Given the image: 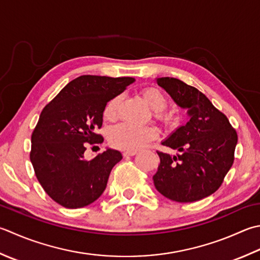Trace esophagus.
<instances>
[{
    "mask_svg": "<svg viewBox=\"0 0 260 260\" xmlns=\"http://www.w3.org/2000/svg\"><path fill=\"white\" fill-rule=\"evenodd\" d=\"M135 154H137V151H125L123 155L125 157H128V156H134Z\"/></svg>",
    "mask_w": 260,
    "mask_h": 260,
    "instance_id": "esophagus-1",
    "label": "esophagus"
}]
</instances>
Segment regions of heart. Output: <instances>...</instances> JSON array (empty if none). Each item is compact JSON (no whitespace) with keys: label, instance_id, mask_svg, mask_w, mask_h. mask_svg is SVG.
I'll list each match as a JSON object with an SVG mask.
<instances>
[{"label":"heart","instance_id":"obj_1","mask_svg":"<svg viewBox=\"0 0 260 260\" xmlns=\"http://www.w3.org/2000/svg\"><path fill=\"white\" fill-rule=\"evenodd\" d=\"M142 96L152 109L155 110V117L164 124H169L171 116L164 111L167 107V98L156 88H146L142 91ZM119 98H113L107 104L104 117L107 120H114L117 116ZM157 131L153 126H139L123 123L115 126L109 132L110 144L119 150L136 151L144 147L151 141L156 139Z\"/></svg>","mask_w":260,"mask_h":260}]
</instances>
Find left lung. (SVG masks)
I'll return each instance as SVG.
<instances>
[{
  "label": "left lung",
  "instance_id": "8db88e82",
  "mask_svg": "<svg viewBox=\"0 0 260 260\" xmlns=\"http://www.w3.org/2000/svg\"><path fill=\"white\" fill-rule=\"evenodd\" d=\"M156 83L178 106L188 109L189 120L162 142L180 154L156 151L160 165L153 176L154 186L175 202L203 200L220 188L232 167L237 132L228 117L194 86L175 78H159Z\"/></svg>",
  "mask_w": 260,
  "mask_h": 260
}]
</instances>
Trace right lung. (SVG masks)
Returning a JSON list of instances; mask_svg holds the SVG:
<instances>
[{
    "mask_svg": "<svg viewBox=\"0 0 260 260\" xmlns=\"http://www.w3.org/2000/svg\"><path fill=\"white\" fill-rule=\"evenodd\" d=\"M134 78L81 75L46 105L31 135V161L36 177L53 201L66 208L91 204L106 189L110 171L123 159L107 149L91 160L86 143L99 144L95 132L103 126L107 103L124 92Z\"/></svg>",
    "mask_w": 260,
    "mask_h": 260,
    "instance_id": "obj_1",
    "label": "right lung"
}]
</instances>
